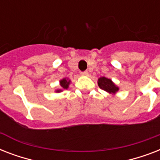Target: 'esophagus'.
I'll use <instances>...</instances> for the list:
<instances>
[{
    "instance_id": "1",
    "label": "esophagus",
    "mask_w": 160,
    "mask_h": 160,
    "mask_svg": "<svg viewBox=\"0 0 160 160\" xmlns=\"http://www.w3.org/2000/svg\"><path fill=\"white\" fill-rule=\"evenodd\" d=\"M88 71H84V72H81V75H83V76H87L88 75Z\"/></svg>"
}]
</instances>
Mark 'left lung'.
<instances>
[{"label": "left lung", "mask_w": 160, "mask_h": 160, "mask_svg": "<svg viewBox=\"0 0 160 160\" xmlns=\"http://www.w3.org/2000/svg\"><path fill=\"white\" fill-rule=\"evenodd\" d=\"M98 85L101 90H105L107 93H109L112 95H115L119 88L110 79H108L106 77H100L98 79Z\"/></svg>", "instance_id": "1"}]
</instances>
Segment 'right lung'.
<instances>
[{
    "label": "right lung",
    "instance_id": "right-lung-1",
    "mask_svg": "<svg viewBox=\"0 0 160 160\" xmlns=\"http://www.w3.org/2000/svg\"><path fill=\"white\" fill-rule=\"evenodd\" d=\"M70 83H71V80H69L68 78H63L62 80H60V89L55 90V92L60 93L62 92L64 90H67L68 88H69V85H70Z\"/></svg>",
    "mask_w": 160,
    "mask_h": 160
}]
</instances>
